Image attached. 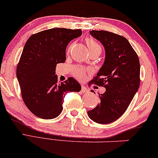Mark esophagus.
<instances>
[{
	"label": "esophagus",
	"instance_id": "34e87169",
	"mask_svg": "<svg viewBox=\"0 0 158 158\" xmlns=\"http://www.w3.org/2000/svg\"><path fill=\"white\" fill-rule=\"evenodd\" d=\"M81 91L83 92V93H87V92L89 91V89H88L86 86H85V85H82V86H81Z\"/></svg>",
	"mask_w": 158,
	"mask_h": 158
}]
</instances>
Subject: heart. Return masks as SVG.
I'll list each match as a JSON object with an SVG mask.
<instances>
[{
    "mask_svg": "<svg viewBox=\"0 0 158 158\" xmlns=\"http://www.w3.org/2000/svg\"><path fill=\"white\" fill-rule=\"evenodd\" d=\"M85 42H86L87 46L89 49L90 54H92V53L95 52H102V48L101 46H100L99 43H98L97 40H94V38H88L85 40ZM87 70H85V69L83 68V67H76L74 69V75L75 76L77 77L79 79H83L85 78V76H86Z\"/></svg>",
    "mask_w": 158,
    "mask_h": 158,
    "instance_id": "1",
    "label": "heart"
}]
</instances>
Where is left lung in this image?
Returning <instances> with one entry per match:
<instances>
[{"mask_svg": "<svg viewBox=\"0 0 158 158\" xmlns=\"http://www.w3.org/2000/svg\"><path fill=\"white\" fill-rule=\"evenodd\" d=\"M90 34L102 43L106 54L104 64L91 83L104 87L106 91L99 94L100 103L88 111V115L97 123L108 124L124 114L138 91L140 63L123 36L104 30H91Z\"/></svg>", "mask_w": 158, "mask_h": 158, "instance_id": "8db88e82", "label": "left lung"}]
</instances>
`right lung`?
<instances>
[{"mask_svg":"<svg viewBox=\"0 0 158 158\" xmlns=\"http://www.w3.org/2000/svg\"><path fill=\"white\" fill-rule=\"evenodd\" d=\"M81 35V30L53 28L32 35L24 45L16 77L24 104L38 118H56L62 111L65 94L81 90L73 77L58 83L55 75L56 64L66 60L67 45Z\"/></svg>","mask_w":158,"mask_h":158,"instance_id":"obj_1","label":"right lung"}]
</instances>
